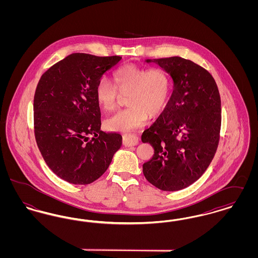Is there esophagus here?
Instances as JSON below:
<instances>
[{
    "label": "esophagus",
    "mask_w": 258,
    "mask_h": 258,
    "mask_svg": "<svg viewBox=\"0 0 258 258\" xmlns=\"http://www.w3.org/2000/svg\"><path fill=\"white\" fill-rule=\"evenodd\" d=\"M123 144L125 146H135L139 143V139L136 136H127L124 135L123 137Z\"/></svg>",
    "instance_id": "obj_1"
}]
</instances>
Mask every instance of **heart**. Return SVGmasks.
Returning <instances> with one entry per match:
<instances>
[{
  "label": "heart",
  "instance_id": "1",
  "mask_svg": "<svg viewBox=\"0 0 258 258\" xmlns=\"http://www.w3.org/2000/svg\"><path fill=\"white\" fill-rule=\"evenodd\" d=\"M112 84L100 80L95 95L98 105L105 111H112L117 104L119 93L126 94V108L116 112L105 121V126L112 132L130 134L143 126L150 117L159 115L167 101L170 80L167 74L159 68L144 70L126 64L116 70L111 76Z\"/></svg>",
  "mask_w": 258,
  "mask_h": 258
}]
</instances>
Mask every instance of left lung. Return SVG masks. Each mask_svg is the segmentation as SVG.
<instances>
[{"label": "left lung", "instance_id": "8db88e82", "mask_svg": "<svg viewBox=\"0 0 258 258\" xmlns=\"http://www.w3.org/2000/svg\"><path fill=\"white\" fill-rule=\"evenodd\" d=\"M145 61L171 76L173 93L159 119L141 136L155 152L143 164V174L161 190H180L203 175L216 154L221 123L219 89L209 72L190 60Z\"/></svg>", "mask_w": 258, "mask_h": 258}]
</instances>
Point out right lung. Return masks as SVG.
Masks as SVG:
<instances>
[{"label":"right lung","instance_id":"add662e5","mask_svg":"<svg viewBox=\"0 0 258 258\" xmlns=\"http://www.w3.org/2000/svg\"><path fill=\"white\" fill-rule=\"evenodd\" d=\"M121 59L74 53L39 79L34 98L37 147L50 169L71 184L96 181L122 146V135L100 131L95 95L101 76Z\"/></svg>","mask_w":258,"mask_h":258}]
</instances>
